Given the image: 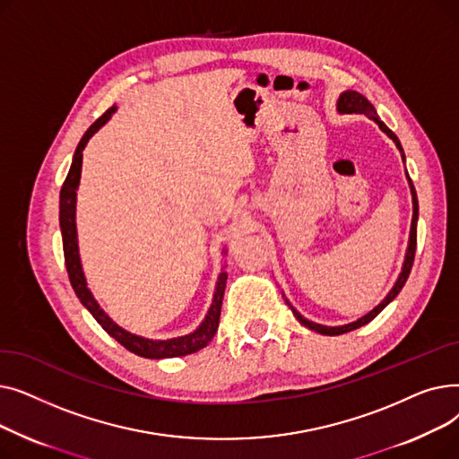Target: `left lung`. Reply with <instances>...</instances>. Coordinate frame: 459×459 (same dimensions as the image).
Segmentation results:
<instances>
[{
    "instance_id": "obj_1",
    "label": "left lung",
    "mask_w": 459,
    "mask_h": 459,
    "mask_svg": "<svg viewBox=\"0 0 459 459\" xmlns=\"http://www.w3.org/2000/svg\"><path fill=\"white\" fill-rule=\"evenodd\" d=\"M336 111H339L341 115H346V113H359V115H365V117H368V118H372L374 123L379 126V130L383 132V134H387V137H391L393 141H394V144H396V149L400 151V154H402V161L405 163V154H403V149H402V144H400V139L394 135V132L393 130H389L387 126H385V123L383 120L377 117V111L374 109V106L365 99L363 94L360 92H357V91H344V92H341V96H339V100H336ZM405 175H407V171H405ZM407 182H409V189H411V201H413V220H411V230H409V242H407V249H405V256H403V264H402V272H400V275H398V279H396V282H394V286L391 288L389 290V294L383 298V301L381 303H377L370 312H367L365 316H360V318H357V320H353V322H350V324H344V325H322V324H316V322H310V320H307L303 315H299V310L288 301L286 298H284V294H282V298H284V301H286V305L292 308V312H294V316L298 318V322L301 324V325H305V327H308V329H312V331H316V333H320V334H327V336H334V334H344V333H348V331H353V329H357V327H363V325H367L368 322H372L379 312L387 307L398 294H400V290L403 288V284H405V281H407V277H409V272H411V268H413V260H415V249H417V221H419V201H417V191H415V186H413V182H411V178H409V175H407Z\"/></svg>"
}]
</instances>
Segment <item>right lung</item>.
Listing matches in <instances>:
<instances>
[{
    "label": "right lung",
    "mask_w": 459,
    "mask_h": 459,
    "mask_svg": "<svg viewBox=\"0 0 459 459\" xmlns=\"http://www.w3.org/2000/svg\"><path fill=\"white\" fill-rule=\"evenodd\" d=\"M117 111V106L109 108L100 118H96L94 123L89 126V130L83 134L82 141L78 143L74 158H72L70 171L66 175V180L61 187L59 195V227L63 236V251H65V264L72 288L82 301V305L91 312L92 318L102 325L104 331H108L117 342L123 344L132 353L144 357V359H171V357H184L189 353H195L208 346V342L213 339V334L220 325L221 316V305H223V294H225V284H227V272L221 270L220 277L215 282V292L212 298V305L206 312L204 320L199 324L197 329H193L187 334L173 336V339H147V336H141L135 333L126 331L115 324L106 310L94 299L92 292L87 286V279L82 266V256H80V246H78V227H76V201H78V187L82 178V161H83V149L87 147L89 139L99 132L111 115ZM223 255H227V249H223Z\"/></svg>",
    "instance_id": "right-lung-1"
}]
</instances>
